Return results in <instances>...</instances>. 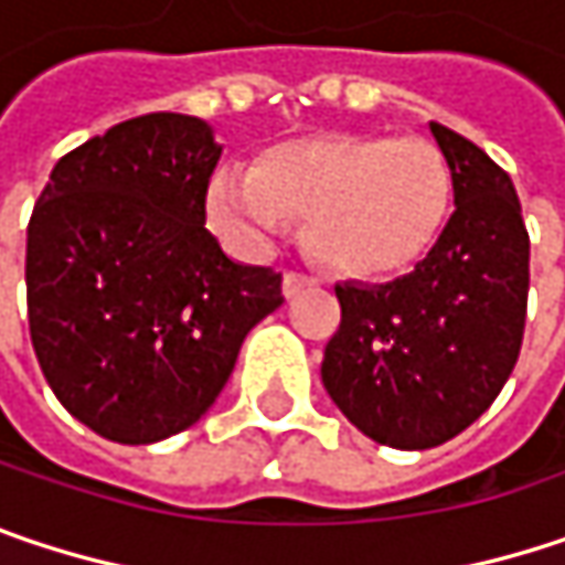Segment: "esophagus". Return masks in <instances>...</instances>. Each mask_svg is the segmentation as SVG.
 Listing matches in <instances>:
<instances>
[{"instance_id": "obj_1", "label": "esophagus", "mask_w": 565, "mask_h": 565, "mask_svg": "<svg viewBox=\"0 0 565 565\" xmlns=\"http://www.w3.org/2000/svg\"><path fill=\"white\" fill-rule=\"evenodd\" d=\"M313 284H317V278L307 275V271H287V275H284V294H287V297H297L303 287H313Z\"/></svg>"}]
</instances>
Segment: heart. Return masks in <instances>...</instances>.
I'll return each mask as SVG.
<instances>
[{
  "label": "heart",
  "mask_w": 565,
  "mask_h": 565,
  "mask_svg": "<svg viewBox=\"0 0 565 565\" xmlns=\"http://www.w3.org/2000/svg\"><path fill=\"white\" fill-rule=\"evenodd\" d=\"M452 168L424 138L323 135L271 148L255 171L210 180L213 226L242 248H265L307 220V245L335 271L375 278L427 255L452 210Z\"/></svg>",
  "instance_id": "heart-1"
}]
</instances>
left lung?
Listing matches in <instances>:
<instances>
[{"label": "left lung", "mask_w": 565, "mask_h": 565, "mask_svg": "<svg viewBox=\"0 0 565 565\" xmlns=\"http://www.w3.org/2000/svg\"><path fill=\"white\" fill-rule=\"evenodd\" d=\"M456 213L404 278L335 284L323 352L335 407L382 446L430 449L476 424L511 379L527 320L531 235L518 190L479 145L430 122Z\"/></svg>", "instance_id": "1"}]
</instances>
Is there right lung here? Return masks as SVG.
<instances>
[{"mask_svg":"<svg viewBox=\"0 0 565 565\" xmlns=\"http://www.w3.org/2000/svg\"><path fill=\"white\" fill-rule=\"evenodd\" d=\"M220 151L196 116H135L67 151L31 210L38 365L79 424L113 443L193 427L242 339L284 303L275 268L232 262L206 230Z\"/></svg>","mask_w":565,"mask_h":565,"instance_id":"obj_1","label":"right lung"}]
</instances>
